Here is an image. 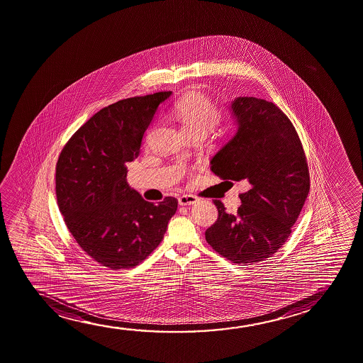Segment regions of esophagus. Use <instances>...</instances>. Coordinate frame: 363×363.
<instances>
[{"mask_svg":"<svg viewBox=\"0 0 363 363\" xmlns=\"http://www.w3.org/2000/svg\"><path fill=\"white\" fill-rule=\"evenodd\" d=\"M179 204L182 206H186V205H193L196 203V196L191 194H184L179 196Z\"/></svg>","mask_w":363,"mask_h":363,"instance_id":"34e87169","label":"esophagus"}]
</instances>
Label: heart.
Returning a JSON list of instances; mask_svg holds the SVG:
<instances>
[{"label": "heart", "instance_id": "b5f03b06", "mask_svg": "<svg viewBox=\"0 0 363 363\" xmlns=\"http://www.w3.org/2000/svg\"><path fill=\"white\" fill-rule=\"evenodd\" d=\"M173 114L190 134L208 133L221 121V111L203 91L190 89L179 98L173 107Z\"/></svg>", "mask_w": 363, "mask_h": 363}]
</instances>
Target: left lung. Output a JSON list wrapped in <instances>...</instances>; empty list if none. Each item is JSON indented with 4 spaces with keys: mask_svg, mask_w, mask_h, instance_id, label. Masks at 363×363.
<instances>
[{
    "mask_svg": "<svg viewBox=\"0 0 363 363\" xmlns=\"http://www.w3.org/2000/svg\"><path fill=\"white\" fill-rule=\"evenodd\" d=\"M231 111L238 132L215 154L210 169L229 183L244 180L250 189L239 195L236 214L214 200L218 220L205 239L231 262L251 265L286 242L310 191V173L296 129L280 108L239 97Z\"/></svg>",
    "mask_w": 363,
    "mask_h": 363,
    "instance_id": "left-lung-1",
    "label": "left lung"
}]
</instances>
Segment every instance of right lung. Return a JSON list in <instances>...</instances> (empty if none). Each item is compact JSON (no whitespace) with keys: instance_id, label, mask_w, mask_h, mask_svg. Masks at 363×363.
<instances>
[{"instance_id":"1","label":"right lung","mask_w":363,"mask_h":363,"mask_svg":"<svg viewBox=\"0 0 363 363\" xmlns=\"http://www.w3.org/2000/svg\"><path fill=\"white\" fill-rule=\"evenodd\" d=\"M172 92L127 98L96 113L72 135L56 165L63 219L82 250L111 270L130 269L163 240L178 200H144L127 183L128 162L139 155L144 133Z\"/></svg>"}]
</instances>
